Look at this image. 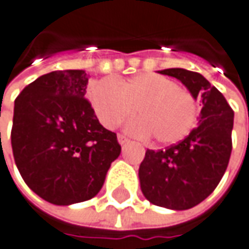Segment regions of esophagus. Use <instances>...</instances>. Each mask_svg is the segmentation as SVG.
Returning <instances> with one entry per match:
<instances>
[{
    "label": "esophagus",
    "mask_w": 249,
    "mask_h": 249,
    "mask_svg": "<svg viewBox=\"0 0 249 249\" xmlns=\"http://www.w3.org/2000/svg\"><path fill=\"white\" fill-rule=\"evenodd\" d=\"M117 139H118V143H120V145H125V143H128V142H129V139L124 135H118L117 136Z\"/></svg>",
    "instance_id": "obj_1"
}]
</instances>
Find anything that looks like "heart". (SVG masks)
<instances>
[{
	"instance_id": "1",
	"label": "heart",
	"mask_w": 249,
	"mask_h": 249,
	"mask_svg": "<svg viewBox=\"0 0 249 249\" xmlns=\"http://www.w3.org/2000/svg\"><path fill=\"white\" fill-rule=\"evenodd\" d=\"M89 99L104 128H117L136 111L139 118L126 125V131L139 138L155 136L161 145L184 139L196 120L192 94L157 73H139L126 81H94Z\"/></svg>"
}]
</instances>
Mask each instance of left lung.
<instances>
[{
    "mask_svg": "<svg viewBox=\"0 0 249 249\" xmlns=\"http://www.w3.org/2000/svg\"><path fill=\"white\" fill-rule=\"evenodd\" d=\"M159 73L178 79L202 102L198 124L177 145L146 150L139 167V182L150 203L173 211H187L205 200L227 168L231 155L234 111L224 96L198 72L168 68Z\"/></svg>",
    "mask_w": 249,
    "mask_h": 249,
    "instance_id": "left-lung-1",
    "label": "left lung"
}]
</instances>
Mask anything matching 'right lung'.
<instances>
[{
    "label": "right lung",
    "instance_id": "right-lung-1",
    "mask_svg": "<svg viewBox=\"0 0 249 249\" xmlns=\"http://www.w3.org/2000/svg\"><path fill=\"white\" fill-rule=\"evenodd\" d=\"M88 82L83 70L54 71L15 100L11 143L17 167L27 187L54 205L96 196L121 153L117 135L85 99Z\"/></svg>",
    "mask_w": 249,
    "mask_h": 249
}]
</instances>
